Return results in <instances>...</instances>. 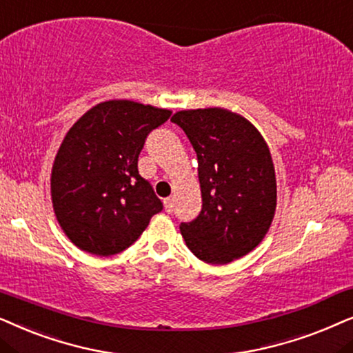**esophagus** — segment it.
I'll return each mask as SVG.
<instances>
[{"instance_id": "obj_1", "label": "esophagus", "mask_w": 353, "mask_h": 353, "mask_svg": "<svg viewBox=\"0 0 353 353\" xmlns=\"http://www.w3.org/2000/svg\"><path fill=\"white\" fill-rule=\"evenodd\" d=\"M172 199H171V196H168V199H164V201H163V203H164V210H166V213H171V211H172Z\"/></svg>"}]
</instances>
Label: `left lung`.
Listing matches in <instances>:
<instances>
[{
    "label": "left lung",
    "instance_id": "left-lung-1",
    "mask_svg": "<svg viewBox=\"0 0 353 353\" xmlns=\"http://www.w3.org/2000/svg\"><path fill=\"white\" fill-rule=\"evenodd\" d=\"M199 159L201 211L181 223L187 247L201 261L225 265L250 253L276 211V174L255 125L223 108L177 111L171 117Z\"/></svg>",
    "mask_w": 353,
    "mask_h": 353
}]
</instances>
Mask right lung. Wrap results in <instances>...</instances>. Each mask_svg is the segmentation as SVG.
Here are the masks:
<instances>
[{"label":"right lung","mask_w":353,"mask_h":353,"mask_svg":"<svg viewBox=\"0 0 353 353\" xmlns=\"http://www.w3.org/2000/svg\"><path fill=\"white\" fill-rule=\"evenodd\" d=\"M169 116L163 108L110 100L69 129L51 169V200L75 247L98 256L116 255L163 210L137 163L147 135Z\"/></svg>","instance_id":"1"}]
</instances>
